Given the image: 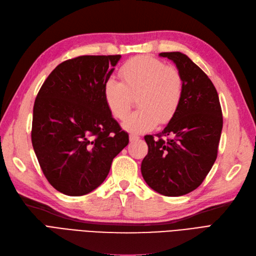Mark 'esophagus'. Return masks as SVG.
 <instances>
[{
    "instance_id": "1",
    "label": "esophagus",
    "mask_w": 256,
    "mask_h": 256,
    "mask_svg": "<svg viewBox=\"0 0 256 256\" xmlns=\"http://www.w3.org/2000/svg\"><path fill=\"white\" fill-rule=\"evenodd\" d=\"M138 138H140V136H136V134H130V136H129L130 142H134V140H138Z\"/></svg>"
}]
</instances>
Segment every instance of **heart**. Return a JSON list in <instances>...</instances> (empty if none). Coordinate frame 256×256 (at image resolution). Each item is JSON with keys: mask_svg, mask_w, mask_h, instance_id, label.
Segmentation results:
<instances>
[{"mask_svg": "<svg viewBox=\"0 0 256 256\" xmlns=\"http://www.w3.org/2000/svg\"><path fill=\"white\" fill-rule=\"evenodd\" d=\"M122 82L106 80L103 88L105 103L110 114L124 120L136 98L138 111L122 122L129 132L140 134L152 130L158 122L167 124L178 112L185 90V82L180 70L166 66L149 56L130 58L120 69Z\"/></svg>", "mask_w": 256, "mask_h": 256, "instance_id": "obj_1", "label": "heart"}]
</instances>
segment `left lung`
I'll list each match as a JSON object with an SVG mask.
<instances>
[{
    "label": "left lung",
    "mask_w": 256,
    "mask_h": 256,
    "mask_svg": "<svg viewBox=\"0 0 256 256\" xmlns=\"http://www.w3.org/2000/svg\"><path fill=\"white\" fill-rule=\"evenodd\" d=\"M185 82L180 106L162 132L146 136L148 154L140 171L147 185L166 196L196 189L218 156L222 114L218 91L204 71L182 52H162Z\"/></svg>",
    "instance_id": "1"
}]
</instances>
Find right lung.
<instances>
[{
    "label": "right lung",
    "mask_w": 256,
    "mask_h": 256,
    "mask_svg": "<svg viewBox=\"0 0 256 256\" xmlns=\"http://www.w3.org/2000/svg\"><path fill=\"white\" fill-rule=\"evenodd\" d=\"M120 58L116 54L67 60L54 69L36 96L34 150L50 185L66 196H80L96 189L129 142L103 96Z\"/></svg>",
    "instance_id": "obj_1"
}]
</instances>
